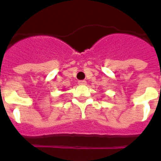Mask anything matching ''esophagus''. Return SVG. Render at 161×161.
I'll use <instances>...</instances> for the list:
<instances>
[{
    "mask_svg": "<svg viewBox=\"0 0 161 161\" xmlns=\"http://www.w3.org/2000/svg\"><path fill=\"white\" fill-rule=\"evenodd\" d=\"M78 84H79V85H86V84H87V82H86L85 80L78 81Z\"/></svg>",
    "mask_w": 161,
    "mask_h": 161,
    "instance_id": "obj_1",
    "label": "esophagus"
}]
</instances>
